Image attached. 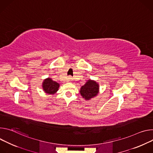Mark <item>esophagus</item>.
<instances>
[{"label":"esophagus","instance_id":"obj_1","mask_svg":"<svg viewBox=\"0 0 153 153\" xmlns=\"http://www.w3.org/2000/svg\"><path fill=\"white\" fill-rule=\"evenodd\" d=\"M71 79H72V77L71 76H69V77H68V81H70L71 80Z\"/></svg>","mask_w":153,"mask_h":153}]
</instances>
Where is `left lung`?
I'll return each mask as SVG.
<instances>
[{"mask_svg": "<svg viewBox=\"0 0 153 153\" xmlns=\"http://www.w3.org/2000/svg\"><path fill=\"white\" fill-rule=\"evenodd\" d=\"M99 92V84L95 81L89 79L79 91L81 95L86 100L97 96Z\"/></svg>", "mask_w": 153, "mask_h": 153, "instance_id": "8db88e82", "label": "left lung"}]
</instances>
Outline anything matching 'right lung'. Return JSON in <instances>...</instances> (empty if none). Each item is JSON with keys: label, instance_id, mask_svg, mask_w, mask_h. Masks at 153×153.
Instances as JSON below:
<instances>
[{"label": "right lung", "instance_id": "1", "mask_svg": "<svg viewBox=\"0 0 153 153\" xmlns=\"http://www.w3.org/2000/svg\"><path fill=\"white\" fill-rule=\"evenodd\" d=\"M59 88V84L52 79L48 78L44 80L42 82V89L48 94H55Z\"/></svg>", "mask_w": 153, "mask_h": 153}]
</instances>
